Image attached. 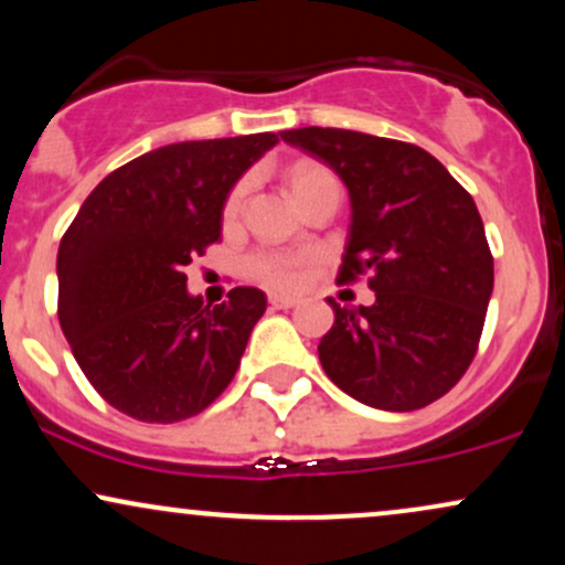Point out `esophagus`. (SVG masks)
Masks as SVG:
<instances>
[{
    "label": "esophagus",
    "instance_id": "esophagus-1",
    "mask_svg": "<svg viewBox=\"0 0 565 565\" xmlns=\"http://www.w3.org/2000/svg\"><path fill=\"white\" fill-rule=\"evenodd\" d=\"M268 302H270V308L287 310V308H295L300 300H297V297H287V295H270Z\"/></svg>",
    "mask_w": 565,
    "mask_h": 565
}]
</instances>
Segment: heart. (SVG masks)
Wrapping results in <instances>:
<instances>
[{
    "instance_id": "heart-1",
    "label": "heart",
    "mask_w": 565,
    "mask_h": 565,
    "mask_svg": "<svg viewBox=\"0 0 565 565\" xmlns=\"http://www.w3.org/2000/svg\"><path fill=\"white\" fill-rule=\"evenodd\" d=\"M287 183L297 204H302L316 188L337 183V180L332 170H327V167L319 164V161H297V164L289 167ZM242 201H244V185H238L228 196V201H225V220H233L238 212H242ZM313 260L316 257L310 255V252L265 249V252H255V255L246 260V274L270 289H295L297 284L302 281L305 270L313 265Z\"/></svg>"
}]
</instances>
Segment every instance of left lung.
I'll return each mask as SVG.
<instances>
[{
	"mask_svg": "<svg viewBox=\"0 0 565 565\" xmlns=\"http://www.w3.org/2000/svg\"><path fill=\"white\" fill-rule=\"evenodd\" d=\"M281 138L340 174L350 236L337 281L369 276L372 305L334 310L319 342L327 377L361 404L414 412L468 372L494 289L476 201L425 148L334 127Z\"/></svg>",
	"mask_w": 565,
	"mask_h": 565,
	"instance_id": "8db88e82",
	"label": "left lung"
}]
</instances>
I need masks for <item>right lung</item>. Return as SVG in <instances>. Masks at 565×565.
Instances as JSON below:
<instances>
[{
	"label": "right lung",
	"instance_id": "right-lung-1",
	"mask_svg": "<svg viewBox=\"0 0 565 565\" xmlns=\"http://www.w3.org/2000/svg\"><path fill=\"white\" fill-rule=\"evenodd\" d=\"M274 132L188 140L114 170L76 212L57 249V319L103 398L140 423L196 417L236 374L265 295L236 287L204 305L185 265L220 242L236 180Z\"/></svg>",
	"mask_w": 565,
	"mask_h": 565
}]
</instances>
